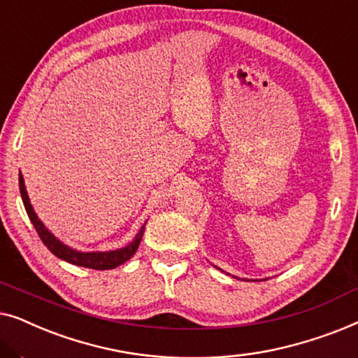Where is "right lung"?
I'll return each instance as SVG.
<instances>
[{
    "mask_svg": "<svg viewBox=\"0 0 358 358\" xmlns=\"http://www.w3.org/2000/svg\"><path fill=\"white\" fill-rule=\"evenodd\" d=\"M19 190H21L24 207H26V212L29 215V218H31L34 228H36L38 238H41L42 243L48 248V251H50L52 254H55V256L58 259H62V261L75 264V266L96 268V271H107V268H115V267H119L120 264L129 261V259L134 256V254L136 252V249H138V246H140V241H141V238H143L146 223L140 228V231L136 233L134 241H131L130 244H127L125 248L115 249V251H106V252L76 251V249L66 246V244H63L60 239H57L55 236H53V234L45 228V224L38 220V217L36 215V212H34V208L31 205V200H29L22 174H19Z\"/></svg>",
    "mask_w": 358,
    "mask_h": 358,
    "instance_id": "obj_1",
    "label": "right lung"
}]
</instances>
